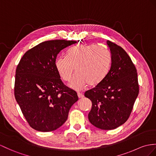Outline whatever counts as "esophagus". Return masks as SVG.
<instances>
[{
    "instance_id": "34e87169",
    "label": "esophagus",
    "mask_w": 156,
    "mask_h": 156,
    "mask_svg": "<svg viewBox=\"0 0 156 156\" xmlns=\"http://www.w3.org/2000/svg\"><path fill=\"white\" fill-rule=\"evenodd\" d=\"M77 96H78V97L79 98H83V94H82V93H77Z\"/></svg>"
}]
</instances>
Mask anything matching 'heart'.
<instances>
[{"instance_id": "b5f03b06", "label": "heart", "mask_w": 156, "mask_h": 156, "mask_svg": "<svg viewBox=\"0 0 156 156\" xmlns=\"http://www.w3.org/2000/svg\"><path fill=\"white\" fill-rule=\"evenodd\" d=\"M111 55L102 47L93 44H81L72 48L67 58L58 57L56 70L62 80L69 82L75 69L76 75L70 87L80 90L87 85L96 86L103 80L109 70Z\"/></svg>"}]
</instances>
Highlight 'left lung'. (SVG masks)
Returning a JSON list of instances; mask_svg holds the SVG:
<instances>
[{"instance_id": "8db88e82", "label": "left lung", "mask_w": 156, "mask_h": 156, "mask_svg": "<svg viewBox=\"0 0 156 156\" xmlns=\"http://www.w3.org/2000/svg\"><path fill=\"white\" fill-rule=\"evenodd\" d=\"M111 67L103 80L87 90L85 97L92 102L89 122L102 130H113L128 119L139 93L138 74L123 48L108 40Z\"/></svg>"}]
</instances>
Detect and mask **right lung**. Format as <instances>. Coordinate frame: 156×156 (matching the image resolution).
<instances>
[{"label":"right lung","mask_w":156,"mask_h":156,"mask_svg":"<svg viewBox=\"0 0 156 156\" xmlns=\"http://www.w3.org/2000/svg\"><path fill=\"white\" fill-rule=\"evenodd\" d=\"M76 41H45L22 56L15 75L14 96L28 123L40 132L55 130L65 123L77 93L63 84L55 68L57 55Z\"/></svg>","instance_id":"add662e5"}]
</instances>
